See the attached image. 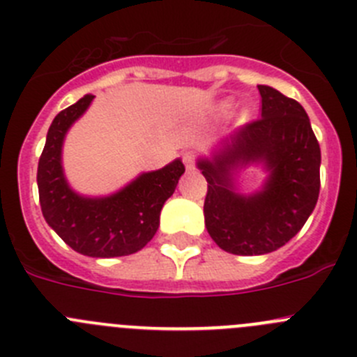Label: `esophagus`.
<instances>
[{
	"mask_svg": "<svg viewBox=\"0 0 357 357\" xmlns=\"http://www.w3.org/2000/svg\"><path fill=\"white\" fill-rule=\"evenodd\" d=\"M183 162H185V167L188 169V171H194V169H195V155H192V153H185V155H183Z\"/></svg>",
	"mask_w": 357,
	"mask_h": 357,
	"instance_id": "1",
	"label": "esophagus"
}]
</instances>
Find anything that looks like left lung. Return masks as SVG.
Here are the masks:
<instances>
[{
    "label": "left lung",
    "mask_w": 357,
    "mask_h": 357,
    "mask_svg": "<svg viewBox=\"0 0 357 357\" xmlns=\"http://www.w3.org/2000/svg\"><path fill=\"white\" fill-rule=\"evenodd\" d=\"M261 93V118L239 126L213 162L199 160L208 181L206 229L234 255H262L291 241L314 211L321 190V148L301 103L269 86ZM264 161L265 190L252 198L231 192L228 169Z\"/></svg>",
    "instance_id": "obj_1"
}]
</instances>
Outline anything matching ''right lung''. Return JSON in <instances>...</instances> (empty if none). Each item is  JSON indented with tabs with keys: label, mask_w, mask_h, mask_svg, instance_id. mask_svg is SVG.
Instances as JSON below:
<instances>
[{
	"label": "right lung",
	"mask_w": 357,
	"mask_h": 357,
	"mask_svg": "<svg viewBox=\"0 0 357 357\" xmlns=\"http://www.w3.org/2000/svg\"><path fill=\"white\" fill-rule=\"evenodd\" d=\"M86 95L59 112L38 160V197L43 218L72 250L88 257H121L144 248L160 225V211L185 172L181 160L146 172L111 197L89 199L73 192L63 176L66 130L89 107Z\"/></svg>",
	"instance_id": "obj_1"
}]
</instances>
